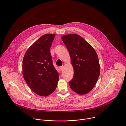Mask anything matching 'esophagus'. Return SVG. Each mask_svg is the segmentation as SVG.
Listing matches in <instances>:
<instances>
[{
  "label": "esophagus",
  "mask_w": 126,
  "mask_h": 126,
  "mask_svg": "<svg viewBox=\"0 0 126 126\" xmlns=\"http://www.w3.org/2000/svg\"><path fill=\"white\" fill-rule=\"evenodd\" d=\"M59 68H60V70L61 71H62V70H63V66H60V67H59Z\"/></svg>",
  "instance_id": "34e87169"
}]
</instances>
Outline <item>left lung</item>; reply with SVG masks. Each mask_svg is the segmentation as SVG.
<instances>
[{
  "label": "left lung",
  "instance_id": "obj_1",
  "mask_svg": "<svg viewBox=\"0 0 126 126\" xmlns=\"http://www.w3.org/2000/svg\"><path fill=\"white\" fill-rule=\"evenodd\" d=\"M74 68L69 82L71 89L78 94L88 93L95 85L100 74V65L94 48L81 36L71 34L62 36Z\"/></svg>",
  "mask_w": 126,
  "mask_h": 126
}]
</instances>
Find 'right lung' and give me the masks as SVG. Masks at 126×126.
<instances>
[{"mask_svg":"<svg viewBox=\"0 0 126 126\" xmlns=\"http://www.w3.org/2000/svg\"><path fill=\"white\" fill-rule=\"evenodd\" d=\"M55 35L41 36L27 50L23 60L25 80L36 94L47 96L56 89L59 73L54 67L50 49Z\"/></svg>","mask_w":126,"mask_h":126,"instance_id":"obj_1","label":"right lung"}]
</instances>
